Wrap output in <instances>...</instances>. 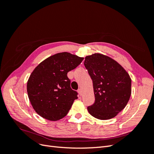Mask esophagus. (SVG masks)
<instances>
[{
    "mask_svg": "<svg viewBox=\"0 0 154 154\" xmlns=\"http://www.w3.org/2000/svg\"><path fill=\"white\" fill-rule=\"evenodd\" d=\"M78 93L79 95H80V96H82V88H79V89L78 90Z\"/></svg>",
    "mask_w": 154,
    "mask_h": 154,
    "instance_id": "obj_1",
    "label": "esophagus"
}]
</instances>
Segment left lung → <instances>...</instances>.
<instances>
[{
	"label": "left lung",
	"instance_id": "8db88e82",
	"mask_svg": "<svg viewBox=\"0 0 154 154\" xmlns=\"http://www.w3.org/2000/svg\"><path fill=\"white\" fill-rule=\"evenodd\" d=\"M84 66L92 80L94 103L87 107L98 119L116 117L129 101L131 78L119 63L106 55L94 53L85 58Z\"/></svg>",
	"mask_w": 154,
	"mask_h": 154
}]
</instances>
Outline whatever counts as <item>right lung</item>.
<instances>
[{
	"instance_id": "1",
	"label": "right lung",
	"mask_w": 154,
	"mask_h": 154,
	"mask_svg": "<svg viewBox=\"0 0 154 154\" xmlns=\"http://www.w3.org/2000/svg\"><path fill=\"white\" fill-rule=\"evenodd\" d=\"M83 60L67 52L60 53L46 58L33 70L27 83V92L32 108L41 117L58 121L67 114L78 99L67 72Z\"/></svg>"
}]
</instances>
